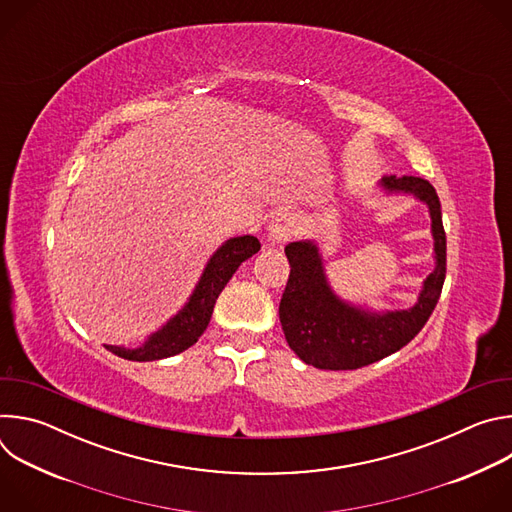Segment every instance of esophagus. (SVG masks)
<instances>
[{"label": "esophagus", "instance_id": "esophagus-1", "mask_svg": "<svg viewBox=\"0 0 512 512\" xmlns=\"http://www.w3.org/2000/svg\"><path fill=\"white\" fill-rule=\"evenodd\" d=\"M298 233V218L291 212H277L273 223L269 225V241L281 245Z\"/></svg>", "mask_w": 512, "mask_h": 512}]
</instances>
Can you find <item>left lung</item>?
I'll use <instances>...</instances> for the list:
<instances>
[{
    "instance_id": "8db88e82",
    "label": "left lung",
    "mask_w": 512,
    "mask_h": 512,
    "mask_svg": "<svg viewBox=\"0 0 512 512\" xmlns=\"http://www.w3.org/2000/svg\"><path fill=\"white\" fill-rule=\"evenodd\" d=\"M381 186L389 194H413L427 204L435 269L425 277L413 308L379 314L346 304L334 294L316 243H289L285 255L291 269L279 322L289 348L316 369L354 371L397 352L419 334L440 300L446 279V231L435 188L415 176H385Z\"/></svg>"
}]
</instances>
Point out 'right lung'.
<instances>
[{
	"label": "right lung",
	"mask_w": 512,
	"mask_h": 512,
	"mask_svg": "<svg viewBox=\"0 0 512 512\" xmlns=\"http://www.w3.org/2000/svg\"><path fill=\"white\" fill-rule=\"evenodd\" d=\"M259 249H261V243L257 241V237L243 235V237L229 239L227 243H223L216 249V253L206 263L188 304L174 318H170L166 326L154 332L137 348L107 346V350L125 360H135V362L160 360V358H168L184 352L206 330L216 298L221 296V291L225 289L233 273L239 269L243 261L253 257Z\"/></svg>",
	"instance_id": "right-lung-1"
}]
</instances>
